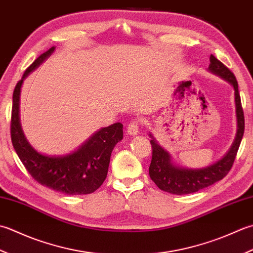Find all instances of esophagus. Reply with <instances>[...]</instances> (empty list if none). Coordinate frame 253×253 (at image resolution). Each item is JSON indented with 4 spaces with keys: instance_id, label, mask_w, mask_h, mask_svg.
I'll return each instance as SVG.
<instances>
[{
    "instance_id": "esophagus-1",
    "label": "esophagus",
    "mask_w": 253,
    "mask_h": 253,
    "mask_svg": "<svg viewBox=\"0 0 253 253\" xmlns=\"http://www.w3.org/2000/svg\"><path fill=\"white\" fill-rule=\"evenodd\" d=\"M141 123L138 120H132L130 123L127 125V133L130 135H136L138 133V128H140Z\"/></svg>"
}]
</instances>
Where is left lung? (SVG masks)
<instances>
[{
  "instance_id": "8db88e82",
  "label": "left lung",
  "mask_w": 253,
  "mask_h": 253,
  "mask_svg": "<svg viewBox=\"0 0 253 253\" xmlns=\"http://www.w3.org/2000/svg\"><path fill=\"white\" fill-rule=\"evenodd\" d=\"M210 62L209 70L234 86L237 125H238L236 138L229 152L220 161L202 169H185L174 166L170 161L169 154L158 145L155 138H152V162L148 169L149 177L163 191L178 195L198 192L199 190L210 187L225 178L234 165L245 132V116L238 91V83L233 72L213 54L210 56Z\"/></svg>"
}]
</instances>
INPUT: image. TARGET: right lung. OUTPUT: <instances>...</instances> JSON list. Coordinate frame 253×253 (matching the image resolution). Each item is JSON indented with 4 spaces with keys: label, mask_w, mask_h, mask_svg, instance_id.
Instances as JSON below:
<instances>
[{
    "label": "right lung",
    "mask_w": 253,
    "mask_h": 253,
    "mask_svg": "<svg viewBox=\"0 0 253 253\" xmlns=\"http://www.w3.org/2000/svg\"><path fill=\"white\" fill-rule=\"evenodd\" d=\"M54 51L50 48L26 69L15 86L11 117L12 144L25 168L36 181L51 190L69 195L89 194L107 178L113 147L123 138V126L117 122L95 133L77 151L65 156H45L26 140L19 123V94L23 81Z\"/></svg>",
    "instance_id": "right-lung-1"
}]
</instances>
